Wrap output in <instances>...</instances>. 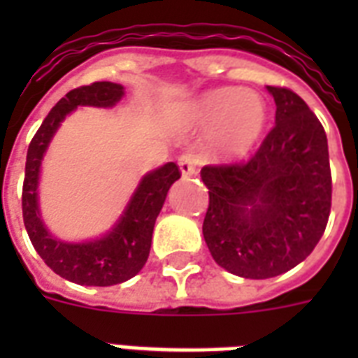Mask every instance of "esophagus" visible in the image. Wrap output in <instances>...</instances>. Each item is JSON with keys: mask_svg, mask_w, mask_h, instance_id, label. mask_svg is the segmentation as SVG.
Returning <instances> with one entry per match:
<instances>
[{"mask_svg": "<svg viewBox=\"0 0 358 358\" xmlns=\"http://www.w3.org/2000/svg\"><path fill=\"white\" fill-rule=\"evenodd\" d=\"M178 167H180V173H182V176L184 178H187V176H193V174L196 173V159L191 154H185V156H182L178 159Z\"/></svg>", "mask_w": 358, "mask_h": 358, "instance_id": "34e87169", "label": "esophagus"}]
</instances>
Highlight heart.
Here are the masks:
<instances>
[{"instance_id":"obj_1","label":"heart","mask_w":358,"mask_h":358,"mask_svg":"<svg viewBox=\"0 0 358 358\" xmlns=\"http://www.w3.org/2000/svg\"><path fill=\"white\" fill-rule=\"evenodd\" d=\"M187 117L196 126H210L208 146L215 159L238 162L266 131L267 103L255 91L219 87L193 100Z\"/></svg>"}]
</instances>
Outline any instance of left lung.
Instances as JSON below:
<instances>
[{"instance_id": "obj_1", "label": "left lung", "mask_w": 358, "mask_h": 358, "mask_svg": "<svg viewBox=\"0 0 358 358\" xmlns=\"http://www.w3.org/2000/svg\"><path fill=\"white\" fill-rule=\"evenodd\" d=\"M275 128L245 165L204 167L210 195L202 234L217 266L271 278L305 260L327 227L331 167L322 122L289 89L266 87Z\"/></svg>"}]
</instances>
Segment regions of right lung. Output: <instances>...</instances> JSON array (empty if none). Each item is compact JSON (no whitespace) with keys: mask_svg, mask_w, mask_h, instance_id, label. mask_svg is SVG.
<instances>
[{"mask_svg":"<svg viewBox=\"0 0 358 358\" xmlns=\"http://www.w3.org/2000/svg\"><path fill=\"white\" fill-rule=\"evenodd\" d=\"M126 94L120 83L96 81L61 98L48 113L27 148L22 212L31 243L59 277L81 286H113L135 277L150 252L154 224L171 185L180 178L176 163L169 162L146 173L129 196L119 219L102 236L66 241L50 232L41 210L42 162L63 120L78 108L111 109Z\"/></svg>","mask_w":358,"mask_h":358,"instance_id":"right-lung-1","label":"right lung"}]
</instances>
